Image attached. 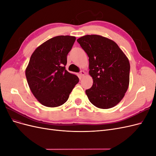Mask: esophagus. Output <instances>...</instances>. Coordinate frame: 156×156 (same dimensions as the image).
I'll list each match as a JSON object with an SVG mask.
<instances>
[{"label": "esophagus", "instance_id": "34e87169", "mask_svg": "<svg viewBox=\"0 0 156 156\" xmlns=\"http://www.w3.org/2000/svg\"><path fill=\"white\" fill-rule=\"evenodd\" d=\"M85 72H84V71H81V72H80V77L83 78V77H84V75H85Z\"/></svg>", "mask_w": 156, "mask_h": 156}]
</instances>
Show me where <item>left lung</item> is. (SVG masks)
Masks as SVG:
<instances>
[{"instance_id": "1", "label": "left lung", "mask_w": 156, "mask_h": 156, "mask_svg": "<svg viewBox=\"0 0 156 156\" xmlns=\"http://www.w3.org/2000/svg\"><path fill=\"white\" fill-rule=\"evenodd\" d=\"M77 42L88 56L93 85L85 91L98 108L116 106L125 96L129 83V60L114 41L100 35H86Z\"/></svg>"}]
</instances>
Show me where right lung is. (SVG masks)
Segmentation results:
<instances>
[{"label": "right lung", "instance_id": "right-lung-1", "mask_svg": "<svg viewBox=\"0 0 156 156\" xmlns=\"http://www.w3.org/2000/svg\"><path fill=\"white\" fill-rule=\"evenodd\" d=\"M75 36H58L48 40L33 52L25 70L28 84L41 104L49 107L63 105L79 82L66 69L67 55Z\"/></svg>", "mask_w": 156, "mask_h": 156}]
</instances>
